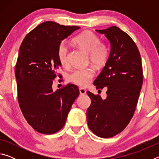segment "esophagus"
I'll return each mask as SVG.
<instances>
[{
    "label": "esophagus",
    "mask_w": 159,
    "mask_h": 159,
    "mask_svg": "<svg viewBox=\"0 0 159 159\" xmlns=\"http://www.w3.org/2000/svg\"><path fill=\"white\" fill-rule=\"evenodd\" d=\"M79 92H80V95H84L86 94V90L84 89V88H79Z\"/></svg>",
    "instance_id": "obj_1"
}]
</instances>
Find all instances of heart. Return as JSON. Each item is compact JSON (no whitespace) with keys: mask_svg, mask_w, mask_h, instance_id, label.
Segmentation results:
<instances>
[{"mask_svg":"<svg viewBox=\"0 0 159 159\" xmlns=\"http://www.w3.org/2000/svg\"><path fill=\"white\" fill-rule=\"evenodd\" d=\"M74 44L85 51L89 55V60L97 67H102L108 61L109 49L108 45L100 41L99 37L90 31H85L74 39ZM57 58L61 65L66 66L69 63V48L64 43H61L57 48ZM93 66L85 69H75L69 74L70 82L85 87L88 85L95 76Z\"/></svg>","mask_w":159,"mask_h":159,"instance_id":"b5f03b06","label":"heart"}]
</instances>
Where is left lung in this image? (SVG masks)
<instances>
[{
	"mask_svg": "<svg viewBox=\"0 0 159 159\" xmlns=\"http://www.w3.org/2000/svg\"><path fill=\"white\" fill-rule=\"evenodd\" d=\"M97 32L111 43L108 61L94 81L97 89L107 88V98L87 91L91 99L88 125L94 134L108 138L120 133L133 118L143 83L140 54L130 36L113 26Z\"/></svg>",
	"mask_w": 159,
	"mask_h": 159,
	"instance_id": "left-lung-1",
	"label": "left lung"
}]
</instances>
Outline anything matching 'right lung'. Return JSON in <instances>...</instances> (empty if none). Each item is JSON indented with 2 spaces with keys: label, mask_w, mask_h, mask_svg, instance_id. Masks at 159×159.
Here are the masks:
<instances>
[{
  "label": "right lung",
  "mask_w": 159,
  "mask_h": 159,
  "mask_svg": "<svg viewBox=\"0 0 159 159\" xmlns=\"http://www.w3.org/2000/svg\"><path fill=\"white\" fill-rule=\"evenodd\" d=\"M79 26L45 21L26 35L21 43L15 66L19 105L28 123L42 134H53L65 124L78 96L76 85L67 84L52 90L61 64L57 48L62 40Z\"/></svg>",
  "instance_id": "obj_1"
}]
</instances>
